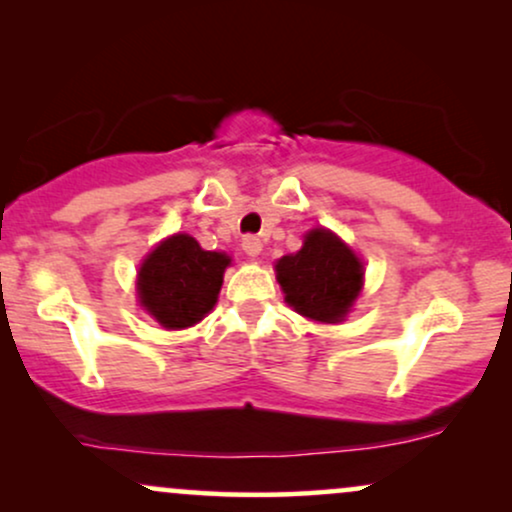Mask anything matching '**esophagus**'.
Segmentation results:
<instances>
[{
	"mask_svg": "<svg viewBox=\"0 0 512 512\" xmlns=\"http://www.w3.org/2000/svg\"><path fill=\"white\" fill-rule=\"evenodd\" d=\"M243 250H245V255H250V257H257L262 252V240L257 238V236H245L243 238Z\"/></svg>",
	"mask_w": 512,
	"mask_h": 512,
	"instance_id": "obj_1",
	"label": "esophagus"
}]
</instances>
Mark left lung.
I'll return each mask as SVG.
<instances>
[{
  "mask_svg": "<svg viewBox=\"0 0 512 512\" xmlns=\"http://www.w3.org/2000/svg\"><path fill=\"white\" fill-rule=\"evenodd\" d=\"M286 303L317 322H339L361 293L363 264L337 236L315 228L296 255L276 262Z\"/></svg>",
  "mask_w": 512,
  "mask_h": 512,
  "instance_id": "1",
  "label": "left lung"
}]
</instances>
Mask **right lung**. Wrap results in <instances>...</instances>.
Wrapping results in <instances>:
<instances>
[{
  "label": "right lung",
  "mask_w": 512,
  "mask_h": 512,
  "mask_svg": "<svg viewBox=\"0 0 512 512\" xmlns=\"http://www.w3.org/2000/svg\"><path fill=\"white\" fill-rule=\"evenodd\" d=\"M228 262L223 252L202 250L195 238L178 233L144 260L139 301L168 330L195 325L214 308Z\"/></svg>",
  "instance_id": "right-lung-1"
}]
</instances>
